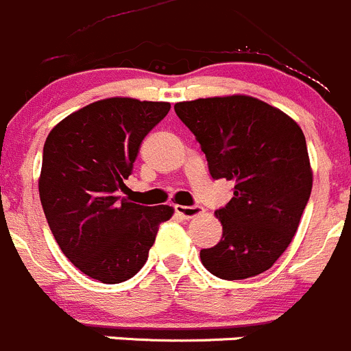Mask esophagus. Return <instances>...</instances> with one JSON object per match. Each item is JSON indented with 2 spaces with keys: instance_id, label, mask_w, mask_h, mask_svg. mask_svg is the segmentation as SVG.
I'll return each mask as SVG.
<instances>
[{
  "instance_id": "obj_1",
  "label": "esophagus",
  "mask_w": 351,
  "mask_h": 351,
  "mask_svg": "<svg viewBox=\"0 0 351 351\" xmlns=\"http://www.w3.org/2000/svg\"><path fill=\"white\" fill-rule=\"evenodd\" d=\"M175 211L178 215H182L183 218H194V216L201 215L202 208L201 206H182V204H176L175 206Z\"/></svg>"
}]
</instances>
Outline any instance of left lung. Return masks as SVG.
Segmentation results:
<instances>
[{
	"mask_svg": "<svg viewBox=\"0 0 351 351\" xmlns=\"http://www.w3.org/2000/svg\"><path fill=\"white\" fill-rule=\"evenodd\" d=\"M175 112L206 154L209 175L235 183L234 197L215 211L223 235L201 250L202 265L225 280L263 274L293 241L312 192L303 131L245 95L180 101Z\"/></svg>",
	"mask_w": 351,
	"mask_h": 351,
	"instance_id": "left-lung-1",
	"label": "left lung"
}]
</instances>
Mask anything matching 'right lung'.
Returning <instances> with one entry per match:
<instances>
[{
    "label": "right lung",
    "mask_w": 351,
    "mask_h": 351,
    "mask_svg": "<svg viewBox=\"0 0 351 351\" xmlns=\"http://www.w3.org/2000/svg\"><path fill=\"white\" fill-rule=\"evenodd\" d=\"M168 101L98 100L65 117L43 147L39 197L62 253L91 279L119 284L149 258L171 206L119 195L142 140L165 119Z\"/></svg>",
    "instance_id": "1"
}]
</instances>
